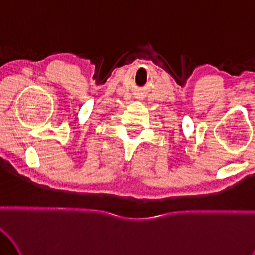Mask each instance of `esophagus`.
Here are the masks:
<instances>
[{"label":"esophagus","instance_id":"34e87169","mask_svg":"<svg viewBox=\"0 0 255 255\" xmlns=\"http://www.w3.org/2000/svg\"><path fill=\"white\" fill-rule=\"evenodd\" d=\"M137 97H139V100H142V98H140V96H137Z\"/></svg>","mask_w":255,"mask_h":255}]
</instances>
